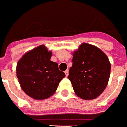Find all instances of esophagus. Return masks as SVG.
<instances>
[{"label":"esophagus","mask_w":127,"mask_h":127,"mask_svg":"<svg viewBox=\"0 0 127 127\" xmlns=\"http://www.w3.org/2000/svg\"><path fill=\"white\" fill-rule=\"evenodd\" d=\"M68 73H69V70H66L65 71V75H66V76H68Z\"/></svg>","instance_id":"obj_1"}]
</instances>
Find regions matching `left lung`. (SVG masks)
<instances>
[{"instance_id":"obj_1","label":"left lung","mask_w":127,"mask_h":127,"mask_svg":"<svg viewBox=\"0 0 127 127\" xmlns=\"http://www.w3.org/2000/svg\"><path fill=\"white\" fill-rule=\"evenodd\" d=\"M68 78L74 93L83 100L96 98L108 84L111 64L106 54L94 45L83 43L72 53Z\"/></svg>"}]
</instances>
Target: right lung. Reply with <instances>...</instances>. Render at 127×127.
<instances>
[{
    "mask_svg": "<svg viewBox=\"0 0 127 127\" xmlns=\"http://www.w3.org/2000/svg\"><path fill=\"white\" fill-rule=\"evenodd\" d=\"M52 52L40 45L24 54L16 65V76L22 90L35 100L53 96L65 76L58 64L51 61Z\"/></svg>",
    "mask_w": 127,
    "mask_h": 127,
    "instance_id": "1",
    "label": "right lung"
}]
</instances>
